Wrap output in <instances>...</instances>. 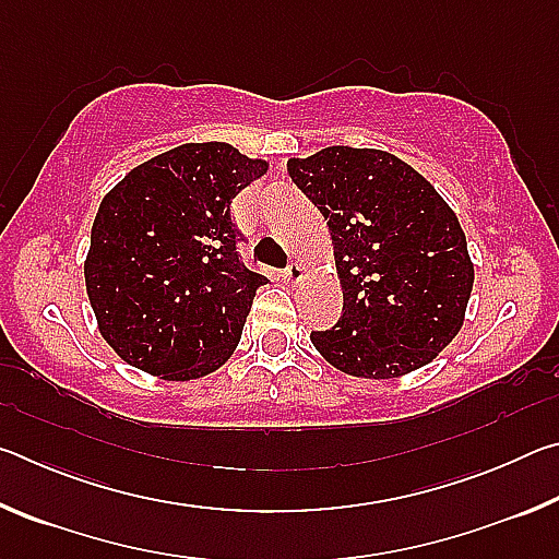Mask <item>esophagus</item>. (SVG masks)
Instances as JSON below:
<instances>
[{
	"label": "esophagus",
	"mask_w": 559,
	"mask_h": 559,
	"mask_svg": "<svg viewBox=\"0 0 559 559\" xmlns=\"http://www.w3.org/2000/svg\"><path fill=\"white\" fill-rule=\"evenodd\" d=\"M302 276H306V269H302L300 263H290V266L283 271V278L286 281H300Z\"/></svg>",
	"instance_id": "34e87169"
}]
</instances>
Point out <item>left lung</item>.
Listing matches in <instances>:
<instances>
[{
    "label": "left lung",
    "mask_w": 559,
    "mask_h": 559,
    "mask_svg": "<svg viewBox=\"0 0 559 559\" xmlns=\"http://www.w3.org/2000/svg\"><path fill=\"white\" fill-rule=\"evenodd\" d=\"M288 175L325 216L343 316L310 343L340 372L394 380L429 365L466 318L473 261L447 200L392 153L333 145Z\"/></svg>",
    "instance_id": "obj_1"
}]
</instances>
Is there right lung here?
<instances>
[{
    "mask_svg": "<svg viewBox=\"0 0 559 559\" xmlns=\"http://www.w3.org/2000/svg\"><path fill=\"white\" fill-rule=\"evenodd\" d=\"M269 173L229 143H187L132 167L103 197L83 276L120 359L169 382L234 355L257 288L239 257L234 197Z\"/></svg>",
    "mask_w": 559,
    "mask_h": 559,
    "instance_id": "obj_1",
    "label": "right lung"
}]
</instances>
